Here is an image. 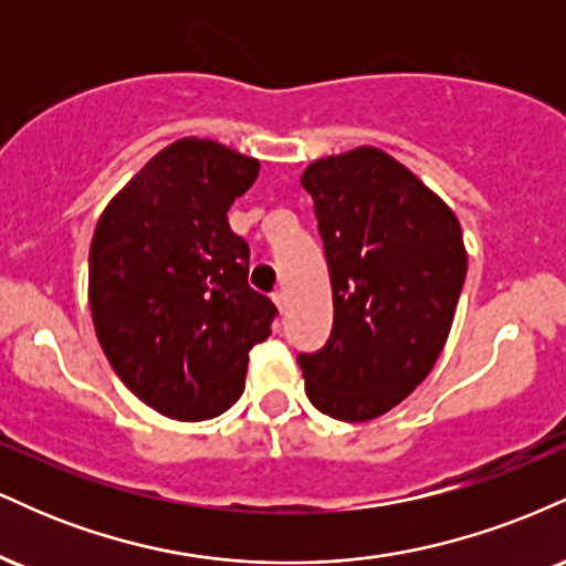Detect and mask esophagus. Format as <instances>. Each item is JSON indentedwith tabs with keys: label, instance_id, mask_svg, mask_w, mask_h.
<instances>
[{
	"label": "esophagus",
	"instance_id": "1",
	"mask_svg": "<svg viewBox=\"0 0 566 566\" xmlns=\"http://www.w3.org/2000/svg\"><path fill=\"white\" fill-rule=\"evenodd\" d=\"M274 303H276L279 314H284V311H287V295H284V292H282V290H279V292H274Z\"/></svg>",
	"mask_w": 566,
	"mask_h": 566
}]
</instances>
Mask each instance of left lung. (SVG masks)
I'll use <instances>...</instances> for the list:
<instances>
[{
	"label": "left lung",
	"instance_id": "1",
	"mask_svg": "<svg viewBox=\"0 0 566 566\" xmlns=\"http://www.w3.org/2000/svg\"><path fill=\"white\" fill-rule=\"evenodd\" d=\"M333 282V333L301 354L305 394L346 423L380 418L437 365L469 255L450 207L386 151L359 146L305 167Z\"/></svg>",
	"mask_w": 566,
	"mask_h": 566
}]
</instances>
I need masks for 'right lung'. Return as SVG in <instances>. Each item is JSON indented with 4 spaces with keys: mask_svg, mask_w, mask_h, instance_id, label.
Listing matches in <instances>:
<instances>
[{
    "mask_svg": "<svg viewBox=\"0 0 566 566\" xmlns=\"http://www.w3.org/2000/svg\"><path fill=\"white\" fill-rule=\"evenodd\" d=\"M261 161L180 138L148 161L97 220L90 311L119 380L172 420L216 418L244 391L247 359L276 305L247 284L250 247L229 207Z\"/></svg>",
    "mask_w": 566,
    "mask_h": 566,
    "instance_id": "1",
    "label": "right lung"
}]
</instances>
